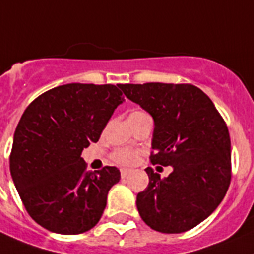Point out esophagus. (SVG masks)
I'll use <instances>...</instances> for the list:
<instances>
[{"mask_svg": "<svg viewBox=\"0 0 254 254\" xmlns=\"http://www.w3.org/2000/svg\"><path fill=\"white\" fill-rule=\"evenodd\" d=\"M120 173H121V177H123V178H125V177H127V174L131 173V170L130 169H125V168H123V169L120 170Z\"/></svg>", "mask_w": 254, "mask_h": 254, "instance_id": "obj_1", "label": "esophagus"}]
</instances>
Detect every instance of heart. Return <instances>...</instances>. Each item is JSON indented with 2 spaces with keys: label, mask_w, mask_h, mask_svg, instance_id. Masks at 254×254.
<instances>
[{
  "label": "heart",
  "mask_w": 254,
  "mask_h": 254,
  "mask_svg": "<svg viewBox=\"0 0 254 254\" xmlns=\"http://www.w3.org/2000/svg\"><path fill=\"white\" fill-rule=\"evenodd\" d=\"M142 116H148V115L144 114V112H140V111H134V112L130 114L129 119H138V117ZM112 157H114L116 163L121 164V165H131V164L137 161L138 153L135 151L127 150V148H121V150L115 151Z\"/></svg>",
  "instance_id": "1"
}]
</instances>
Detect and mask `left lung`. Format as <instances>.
<instances>
[{
	"instance_id": "1",
	"label": "left lung",
	"mask_w": 254,
	"mask_h": 254,
	"mask_svg": "<svg viewBox=\"0 0 254 254\" xmlns=\"http://www.w3.org/2000/svg\"><path fill=\"white\" fill-rule=\"evenodd\" d=\"M127 99L152 116L151 163L173 167L137 195L139 216L165 234L189 231L217 209L231 181V140L210 98L191 84L119 85Z\"/></svg>"
}]
</instances>
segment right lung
Wrapping results in <instances>:
<instances>
[{"label":"right lung","instance_id":"add662e5","mask_svg":"<svg viewBox=\"0 0 254 254\" xmlns=\"http://www.w3.org/2000/svg\"><path fill=\"white\" fill-rule=\"evenodd\" d=\"M123 102L119 85L67 84L25 108L15 129L10 173L28 214L44 229L76 235L101 219L120 170L87 172L81 152L98 142Z\"/></svg>","mask_w":254,"mask_h":254}]
</instances>
